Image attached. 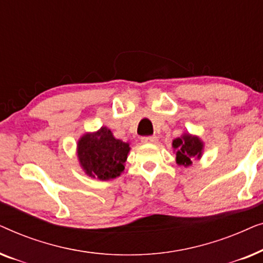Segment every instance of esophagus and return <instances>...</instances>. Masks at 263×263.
<instances>
[{"label":"esophagus","instance_id":"1","mask_svg":"<svg viewBox=\"0 0 263 263\" xmlns=\"http://www.w3.org/2000/svg\"><path fill=\"white\" fill-rule=\"evenodd\" d=\"M141 142L143 143H157L158 142V138L157 136H145V138L141 139Z\"/></svg>","mask_w":263,"mask_h":263}]
</instances>
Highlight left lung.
Masks as SVG:
<instances>
[{
  "label": "left lung",
  "mask_w": 263,
  "mask_h": 263,
  "mask_svg": "<svg viewBox=\"0 0 263 263\" xmlns=\"http://www.w3.org/2000/svg\"><path fill=\"white\" fill-rule=\"evenodd\" d=\"M172 147L176 152V163L179 166L188 167L193 160H200L203 154L204 143L197 135L183 133L179 138L172 141Z\"/></svg>",
  "instance_id": "obj_1"
}]
</instances>
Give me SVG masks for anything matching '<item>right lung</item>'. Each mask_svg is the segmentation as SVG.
Wrapping results in <instances>:
<instances>
[{"mask_svg": "<svg viewBox=\"0 0 263 263\" xmlns=\"http://www.w3.org/2000/svg\"><path fill=\"white\" fill-rule=\"evenodd\" d=\"M130 143L116 139L107 127L85 133L77 143V157L88 177L99 181L116 178L124 171Z\"/></svg>", "mask_w": 263, "mask_h": 263, "instance_id": "obj_1", "label": "right lung"}]
</instances>
